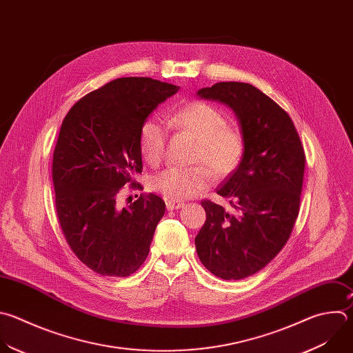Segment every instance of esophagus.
<instances>
[{"label": "esophagus", "mask_w": 353, "mask_h": 353, "mask_svg": "<svg viewBox=\"0 0 353 353\" xmlns=\"http://www.w3.org/2000/svg\"><path fill=\"white\" fill-rule=\"evenodd\" d=\"M185 203L183 201H176V199H170V201H166V208L168 210H174V209H180L183 208Z\"/></svg>", "instance_id": "obj_1"}]
</instances>
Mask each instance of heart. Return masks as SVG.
Masks as SVG:
<instances>
[{"label": "heart", "mask_w": 353, "mask_h": 353, "mask_svg": "<svg viewBox=\"0 0 353 353\" xmlns=\"http://www.w3.org/2000/svg\"><path fill=\"white\" fill-rule=\"evenodd\" d=\"M170 126L196 140L190 168H168L152 179V188L170 199H185L202 192L216 177H224L236 169L244 154L240 130L227 125L225 116L213 105L191 101L181 105L169 119ZM168 128L155 116L147 117L139 132V148L150 165H158L165 154ZM205 163L212 172L203 165Z\"/></svg>", "instance_id": "b5f03b06"}]
</instances>
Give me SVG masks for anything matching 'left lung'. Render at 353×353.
<instances>
[{
  "instance_id": "obj_1",
  "label": "left lung",
  "mask_w": 353,
  "mask_h": 353,
  "mask_svg": "<svg viewBox=\"0 0 353 353\" xmlns=\"http://www.w3.org/2000/svg\"><path fill=\"white\" fill-rule=\"evenodd\" d=\"M198 95L228 105L244 139L239 168L217 188L234 213L210 199L195 237L202 265L223 280H241L263 269L287 244L299 213L305 151L290 114L248 83L220 81Z\"/></svg>"
}]
</instances>
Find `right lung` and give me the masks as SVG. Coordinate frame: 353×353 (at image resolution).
<instances>
[{"label": "right lung", "instance_id": "add662e5", "mask_svg": "<svg viewBox=\"0 0 353 353\" xmlns=\"http://www.w3.org/2000/svg\"><path fill=\"white\" fill-rule=\"evenodd\" d=\"M177 91L151 77H121L79 99L62 122L52 158L58 220L73 254L101 276L128 277L148 256L165 202L147 194L121 209L116 199L143 172L141 123Z\"/></svg>", "mask_w": 353, "mask_h": 353}]
</instances>
